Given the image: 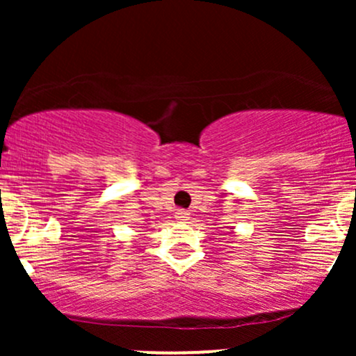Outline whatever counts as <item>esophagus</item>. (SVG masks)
<instances>
[{
  "mask_svg": "<svg viewBox=\"0 0 356 356\" xmlns=\"http://www.w3.org/2000/svg\"><path fill=\"white\" fill-rule=\"evenodd\" d=\"M189 216L191 214L186 209H177V211H175L174 218L177 219V220H187V219H189Z\"/></svg>",
  "mask_w": 356,
  "mask_h": 356,
  "instance_id": "1",
  "label": "esophagus"
}]
</instances>
